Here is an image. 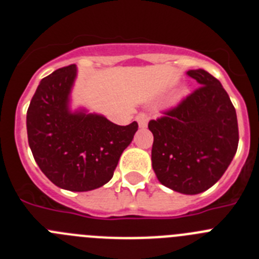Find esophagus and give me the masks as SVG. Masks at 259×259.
<instances>
[{
    "label": "esophagus",
    "mask_w": 259,
    "mask_h": 259,
    "mask_svg": "<svg viewBox=\"0 0 259 259\" xmlns=\"http://www.w3.org/2000/svg\"><path fill=\"white\" fill-rule=\"evenodd\" d=\"M137 122H139V125H140L141 128H145L146 125H148V120H149V116H148V114L145 113H140L139 115L136 116Z\"/></svg>",
    "instance_id": "1"
}]
</instances>
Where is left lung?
<instances>
[{"mask_svg":"<svg viewBox=\"0 0 259 259\" xmlns=\"http://www.w3.org/2000/svg\"><path fill=\"white\" fill-rule=\"evenodd\" d=\"M187 75L200 87L148 127L154 136L152 166L158 180L175 192L197 194L230 166L239 145V125L218 79L201 68Z\"/></svg>","mask_w":259,"mask_h":259,"instance_id":"1","label":"left lung"}]
</instances>
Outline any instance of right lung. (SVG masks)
Listing matches in <instances>:
<instances>
[{
  "instance_id": "obj_1",
  "label": "right lung",
  "mask_w": 259,
  "mask_h": 259,
  "mask_svg": "<svg viewBox=\"0 0 259 259\" xmlns=\"http://www.w3.org/2000/svg\"><path fill=\"white\" fill-rule=\"evenodd\" d=\"M76 66L56 70L38 84L27 110L28 144L40 170L74 192L100 188L114 175L139 124L118 125L101 115L70 113Z\"/></svg>"
}]
</instances>
